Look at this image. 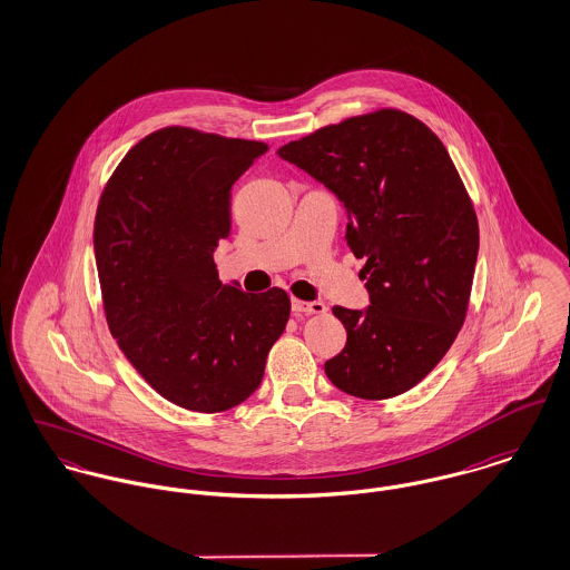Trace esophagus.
Masks as SVG:
<instances>
[{"instance_id": "34e87169", "label": "esophagus", "mask_w": 570, "mask_h": 570, "mask_svg": "<svg viewBox=\"0 0 570 570\" xmlns=\"http://www.w3.org/2000/svg\"><path fill=\"white\" fill-rule=\"evenodd\" d=\"M292 311L294 313H324L326 305L324 303H305V301H298V298H292Z\"/></svg>"}]
</instances>
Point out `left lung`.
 I'll return each instance as SVG.
<instances>
[{"instance_id": "8db88e82", "label": "left lung", "mask_w": 570, "mask_h": 570, "mask_svg": "<svg viewBox=\"0 0 570 570\" xmlns=\"http://www.w3.org/2000/svg\"><path fill=\"white\" fill-rule=\"evenodd\" d=\"M346 208V244L365 257V309L333 307L346 346L324 363L342 392L381 401L420 383L466 317L479 224L444 144L383 108L278 148Z\"/></svg>"}]
</instances>
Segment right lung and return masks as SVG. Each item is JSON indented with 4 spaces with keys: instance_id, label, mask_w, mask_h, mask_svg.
<instances>
[{
    "instance_id": "add662e5",
    "label": "right lung",
    "mask_w": 570,
    "mask_h": 570,
    "mask_svg": "<svg viewBox=\"0 0 570 570\" xmlns=\"http://www.w3.org/2000/svg\"><path fill=\"white\" fill-rule=\"evenodd\" d=\"M269 148L191 128L141 139L104 189L94 248L108 328L169 403L215 414L259 387L289 296L222 285L213 253L230 233V189Z\"/></svg>"
}]
</instances>
